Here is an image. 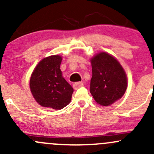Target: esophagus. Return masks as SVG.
<instances>
[{"label":"esophagus","instance_id":"34e87169","mask_svg":"<svg viewBox=\"0 0 154 154\" xmlns=\"http://www.w3.org/2000/svg\"><path fill=\"white\" fill-rule=\"evenodd\" d=\"M83 86V83H82V82H77V83H74V84H73V88H74V89L77 90Z\"/></svg>","mask_w":154,"mask_h":154}]
</instances>
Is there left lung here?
Instances as JSON below:
<instances>
[{"label":"left lung","instance_id":"1","mask_svg":"<svg viewBox=\"0 0 154 154\" xmlns=\"http://www.w3.org/2000/svg\"><path fill=\"white\" fill-rule=\"evenodd\" d=\"M90 61V93L100 106H110L123 97L127 88L125 69L117 59L106 52L97 53Z\"/></svg>","mask_w":154,"mask_h":154}]
</instances>
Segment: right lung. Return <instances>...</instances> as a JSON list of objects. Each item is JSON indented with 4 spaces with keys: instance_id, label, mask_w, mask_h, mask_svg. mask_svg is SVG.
<instances>
[{
    "instance_id": "right-lung-1",
    "label": "right lung",
    "mask_w": 154,
    "mask_h": 154,
    "mask_svg": "<svg viewBox=\"0 0 154 154\" xmlns=\"http://www.w3.org/2000/svg\"><path fill=\"white\" fill-rule=\"evenodd\" d=\"M62 60L60 55L45 57L37 64L31 74L29 88L40 106L59 110L71 102L74 89L63 77L60 70Z\"/></svg>"
}]
</instances>
